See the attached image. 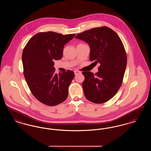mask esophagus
<instances>
[{
  "mask_svg": "<svg viewBox=\"0 0 151 151\" xmlns=\"http://www.w3.org/2000/svg\"><path fill=\"white\" fill-rule=\"evenodd\" d=\"M74 73H75V75H78V74H80V72L79 71L75 70V71H74Z\"/></svg>",
  "mask_w": 151,
  "mask_h": 151,
  "instance_id": "1",
  "label": "esophagus"
}]
</instances>
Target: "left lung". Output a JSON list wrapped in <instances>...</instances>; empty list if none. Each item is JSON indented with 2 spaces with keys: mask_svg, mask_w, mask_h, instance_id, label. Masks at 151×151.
I'll list each match as a JSON object with an SVG mask.
<instances>
[{
  "mask_svg": "<svg viewBox=\"0 0 151 151\" xmlns=\"http://www.w3.org/2000/svg\"><path fill=\"white\" fill-rule=\"evenodd\" d=\"M76 38L88 43L89 59L100 64L99 72H83L82 83L86 99L96 104L107 102L121 86L127 65V55L122 41L107 27L94 28L79 33Z\"/></svg>",
  "mask_w": 151,
  "mask_h": 151,
  "instance_id": "left-lung-1",
  "label": "left lung"
}]
</instances>
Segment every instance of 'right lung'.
I'll return each mask as SVG.
<instances>
[{
  "label": "right lung",
  "mask_w": 151,
  "mask_h": 151,
  "mask_svg": "<svg viewBox=\"0 0 151 151\" xmlns=\"http://www.w3.org/2000/svg\"><path fill=\"white\" fill-rule=\"evenodd\" d=\"M75 36L53 32L38 33L29 40L23 50L25 79L32 93L45 105H57L67 98L74 72L67 70L56 73L53 60L62 58L65 45Z\"/></svg>",
  "instance_id": "1"
}]
</instances>
